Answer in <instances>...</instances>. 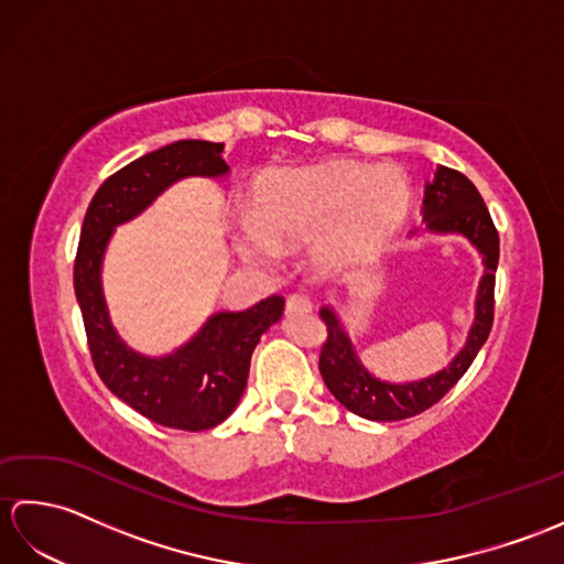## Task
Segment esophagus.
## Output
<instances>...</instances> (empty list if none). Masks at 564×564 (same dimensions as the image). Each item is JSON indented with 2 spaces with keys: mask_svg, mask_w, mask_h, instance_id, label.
Wrapping results in <instances>:
<instances>
[{
  "mask_svg": "<svg viewBox=\"0 0 564 564\" xmlns=\"http://www.w3.org/2000/svg\"><path fill=\"white\" fill-rule=\"evenodd\" d=\"M313 310V301H310L307 295H301V293H293L285 297V313L291 315H303V313H310Z\"/></svg>",
  "mask_w": 564,
  "mask_h": 564,
  "instance_id": "1",
  "label": "esophagus"
}]
</instances>
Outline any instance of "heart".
Returning <instances> with one entry per match:
<instances>
[{
    "label": "heart",
    "instance_id": "obj_1",
    "mask_svg": "<svg viewBox=\"0 0 564 564\" xmlns=\"http://www.w3.org/2000/svg\"><path fill=\"white\" fill-rule=\"evenodd\" d=\"M412 186L398 166L334 160L263 178L251 218L239 225L237 242L249 259L267 261L275 247L317 239L327 267L373 259L410 215Z\"/></svg>",
    "mask_w": 564,
    "mask_h": 564
}]
</instances>
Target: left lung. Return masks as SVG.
<instances>
[{
    "label": "left lung",
    "instance_id": "obj_1",
    "mask_svg": "<svg viewBox=\"0 0 564 564\" xmlns=\"http://www.w3.org/2000/svg\"><path fill=\"white\" fill-rule=\"evenodd\" d=\"M424 218L436 232H460L482 251L485 275L477 293L475 325L467 337L465 349L453 358L448 368L419 382L390 386L376 380L358 364L351 341L339 327L332 310H322V322L327 325V337L319 349V373L329 392L346 410L370 419V422H400L426 412L458 382L473 366L477 351L482 349L495 322V281L499 263V232L492 223L480 191L465 174L438 166L434 184L426 186Z\"/></svg>",
    "mask_w": 564,
    "mask_h": 564
}]
</instances>
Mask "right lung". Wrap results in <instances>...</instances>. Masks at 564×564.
<instances>
[{
  "label": "right lung",
  "mask_w": 564,
  "mask_h": 564,
  "mask_svg": "<svg viewBox=\"0 0 564 564\" xmlns=\"http://www.w3.org/2000/svg\"><path fill=\"white\" fill-rule=\"evenodd\" d=\"M223 142L178 140L111 174L94 194L82 223L75 257V293L84 332L104 386L150 422L206 431L225 422L242 398L249 361L261 334L283 313V297L269 295L245 313H218L194 339L166 358H145L116 337L101 295V257L116 225L150 206L182 176L227 172Z\"/></svg>",
  "instance_id": "1"
}]
</instances>
